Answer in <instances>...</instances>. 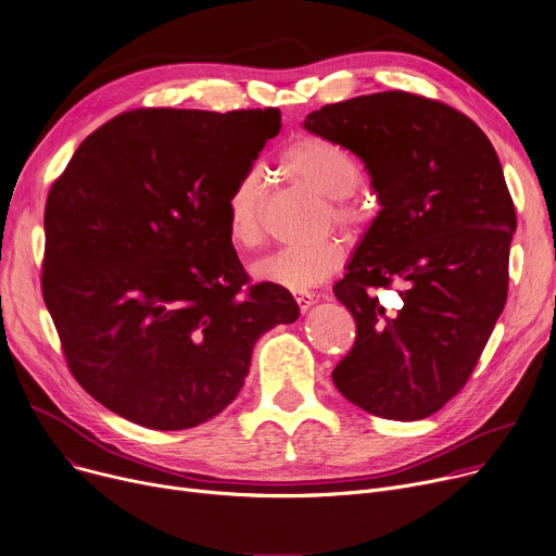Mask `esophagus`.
<instances>
[{
    "label": "esophagus",
    "mask_w": 556,
    "mask_h": 556,
    "mask_svg": "<svg viewBox=\"0 0 556 556\" xmlns=\"http://www.w3.org/2000/svg\"><path fill=\"white\" fill-rule=\"evenodd\" d=\"M294 302H298V306H300L302 313H306V311L315 304V294H313V292H306V290L294 292Z\"/></svg>",
    "instance_id": "esophagus-1"
}]
</instances>
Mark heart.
I'll use <instances>...</instances> for the list:
<instances>
[{
  "instance_id": "1",
  "label": "heart",
  "mask_w": 556,
  "mask_h": 556,
  "mask_svg": "<svg viewBox=\"0 0 556 556\" xmlns=\"http://www.w3.org/2000/svg\"><path fill=\"white\" fill-rule=\"evenodd\" d=\"M281 172L306 188L330 199V214L342 226H359L366 212L351 194L362 182L359 163L338 142L319 136L290 140L279 154ZM266 188L256 172L243 174L226 199V230L235 245L252 248L264 239ZM346 258V245L328 237L313 245L288 248L266 256L254 266V277L292 292L324 283L336 275Z\"/></svg>"
}]
</instances>
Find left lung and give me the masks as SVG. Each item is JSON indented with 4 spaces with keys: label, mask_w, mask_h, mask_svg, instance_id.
<instances>
[{
    "label": "left lung",
    "mask_w": 556,
    "mask_h": 556,
    "mask_svg": "<svg viewBox=\"0 0 556 556\" xmlns=\"http://www.w3.org/2000/svg\"><path fill=\"white\" fill-rule=\"evenodd\" d=\"M304 127L359 156L382 205L332 288L357 324L332 382L374 416L429 418L467 384L505 308L516 212L498 156L458 109L406 91L326 104ZM378 287L399 290L400 312Z\"/></svg>",
    "instance_id": "obj_1"
}]
</instances>
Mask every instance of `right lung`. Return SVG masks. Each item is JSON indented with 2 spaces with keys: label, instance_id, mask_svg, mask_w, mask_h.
Segmentation results:
<instances>
[{
  "label": "right lung",
  "instance_id": "right-lung-1",
  "mask_svg": "<svg viewBox=\"0 0 556 556\" xmlns=\"http://www.w3.org/2000/svg\"><path fill=\"white\" fill-rule=\"evenodd\" d=\"M281 129L279 109H134L51 185L42 294L71 376L109 412L178 431L239 395L254 342L300 317L250 283L226 199Z\"/></svg>",
  "mask_w": 556,
  "mask_h": 556
}]
</instances>
